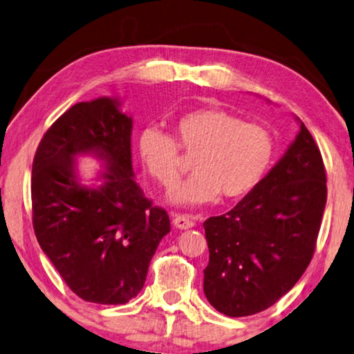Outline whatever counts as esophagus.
<instances>
[{
  "instance_id": "esophagus-1",
  "label": "esophagus",
  "mask_w": 354,
  "mask_h": 354,
  "mask_svg": "<svg viewBox=\"0 0 354 354\" xmlns=\"http://www.w3.org/2000/svg\"><path fill=\"white\" fill-rule=\"evenodd\" d=\"M172 223L178 230H189L194 226V218L189 215H174Z\"/></svg>"
}]
</instances>
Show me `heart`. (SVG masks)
<instances>
[{"mask_svg": "<svg viewBox=\"0 0 354 354\" xmlns=\"http://www.w3.org/2000/svg\"><path fill=\"white\" fill-rule=\"evenodd\" d=\"M174 138L158 128L139 136L138 150L144 169L165 189L182 176L178 149L196 155L194 176L177 187L171 201L183 207L239 199L252 193L268 172L275 151L274 136L263 124L245 122L218 107L192 111L172 124Z\"/></svg>", "mask_w": 354, "mask_h": 354, "instance_id": "1", "label": "heart"}]
</instances>
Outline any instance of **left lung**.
<instances>
[{
  "label": "left lung",
  "mask_w": 354,
  "mask_h": 354,
  "mask_svg": "<svg viewBox=\"0 0 354 354\" xmlns=\"http://www.w3.org/2000/svg\"><path fill=\"white\" fill-rule=\"evenodd\" d=\"M297 122L296 139L258 187L227 214L204 221V292L227 317L274 306L312 261L328 188L319 149Z\"/></svg>",
  "instance_id": "left-lung-1"
}]
</instances>
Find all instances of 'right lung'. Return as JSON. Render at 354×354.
Instances as JSON below:
<instances>
[{
  "label": "right lung",
  "mask_w": 354,
  "mask_h": 354,
  "mask_svg": "<svg viewBox=\"0 0 354 354\" xmlns=\"http://www.w3.org/2000/svg\"><path fill=\"white\" fill-rule=\"evenodd\" d=\"M118 97L77 102L48 128L31 174L32 226L42 252L86 302L127 304L144 288L149 264L171 231L134 180L133 118ZM96 156L100 185L82 183L77 156Z\"/></svg>",
  "instance_id": "right-lung-1"
}]
</instances>
